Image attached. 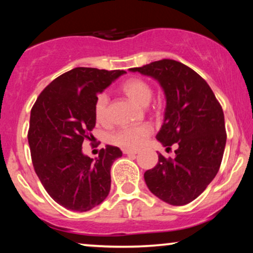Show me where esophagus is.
Listing matches in <instances>:
<instances>
[{
	"instance_id": "esophagus-1",
	"label": "esophagus",
	"mask_w": 253,
	"mask_h": 253,
	"mask_svg": "<svg viewBox=\"0 0 253 253\" xmlns=\"http://www.w3.org/2000/svg\"><path fill=\"white\" fill-rule=\"evenodd\" d=\"M123 153L124 154H127V155H136L138 152L137 151H132V150H123Z\"/></svg>"
}]
</instances>
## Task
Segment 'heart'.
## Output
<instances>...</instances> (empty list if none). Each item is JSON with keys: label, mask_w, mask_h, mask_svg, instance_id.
Wrapping results in <instances>:
<instances>
[{"label": "heart", "mask_w": 253, "mask_h": 253, "mask_svg": "<svg viewBox=\"0 0 253 253\" xmlns=\"http://www.w3.org/2000/svg\"><path fill=\"white\" fill-rule=\"evenodd\" d=\"M122 91L138 105L146 106L152 99L151 86L140 78H130L121 86ZM94 116L99 123H106L108 121V95L100 93L94 102ZM152 132V126L148 124L126 126L116 131L113 134L112 141L117 146L126 150H137Z\"/></svg>", "instance_id": "heart-1"}]
</instances>
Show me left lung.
Segmentation results:
<instances>
[{
	"label": "left lung",
	"instance_id": "8db88e82",
	"mask_svg": "<svg viewBox=\"0 0 253 253\" xmlns=\"http://www.w3.org/2000/svg\"><path fill=\"white\" fill-rule=\"evenodd\" d=\"M129 70L159 82L166 112L157 139L178 146L174 159L159 153L157 166L145 171L147 188L165 203L186 205L219 171L227 140L222 107L205 79L181 62L165 58Z\"/></svg>",
	"mask_w": 253,
	"mask_h": 253
}]
</instances>
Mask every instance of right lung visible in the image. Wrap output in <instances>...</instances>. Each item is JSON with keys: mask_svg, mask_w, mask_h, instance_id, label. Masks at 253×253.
Masks as SVG:
<instances>
[{"mask_svg": "<svg viewBox=\"0 0 253 253\" xmlns=\"http://www.w3.org/2000/svg\"><path fill=\"white\" fill-rule=\"evenodd\" d=\"M124 74L75 68L54 79L32 107L27 139L34 170L48 195L65 209L86 212L110 191V168L122 151L107 145L91 159L82 145L93 139L96 96Z\"/></svg>", "mask_w": 253, "mask_h": 253, "instance_id": "1", "label": "right lung"}]
</instances>
